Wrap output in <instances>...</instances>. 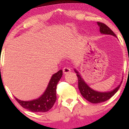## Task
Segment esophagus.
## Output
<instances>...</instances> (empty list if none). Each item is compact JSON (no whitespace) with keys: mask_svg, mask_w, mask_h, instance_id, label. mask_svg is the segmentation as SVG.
<instances>
[{"mask_svg":"<svg viewBox=\"0 0 129 129\" xmlns=\"http://www.w3.org/2000/svg\"><path fill=\"white\" fill-rule=\"evenodd\" d=\"M71 72V70L69 67H66L63 69V73L64 74H67L70 73Z\"/></svg>","mask_w":129,"mask_h":129,"instance_id":"34e87169","label":"esophagus"}]
</instances>
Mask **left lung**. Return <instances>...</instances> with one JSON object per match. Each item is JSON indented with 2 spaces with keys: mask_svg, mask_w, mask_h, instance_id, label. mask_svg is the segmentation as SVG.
<instances>
[{
  "mask_svg": "<svg viewBox=\"0 0 129 129\" xmlns=\"http://www.w3.org/2000/svg\"><path fill=\"white\" fill-rule=\"evenodd\" d=\"M98 25L100 26V31L101 34L104 35H112V36L116 37V36L110 28L108 27L104 23H101V22H97ZM74 71L76 73L77 77L78 78V88L81 92V94L85 100L88 101L93 104H98L103 103V102L106 101L108 100L111 98L114 94L116 93L118 90H119L122 81L118 86L115 88L112 91H105V92H101V91H98L96 90H93L87 85L86 82L84 81L83 78H82L81 75H80L79 72L76 70V69H74Z\"/></svg>",
  "mask_w": 129,
  "mask_h": 129,
  "instance_id": "obj_1",
  "label": "left lung"
}]
</instances>
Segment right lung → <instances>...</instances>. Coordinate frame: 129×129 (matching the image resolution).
Segmentation results:
<instances>
[{"mask_svg":"<svg viewBox=\"0 0 129 129\" xmlns=\"http://www.w3.org/2000/svg\"><path fill=\"white\" fill-rule=\"evenodd\" d=\"M62 76V70H60L52 75L48 86L42 95L36 100L21 101L15 99L22 107L33 112H46L53 107L56 100V86Z\"/></svg>","mask_w":129,"mask_h":129,"instance_id":"obj_1","label":"right lung"}]
</instances>
